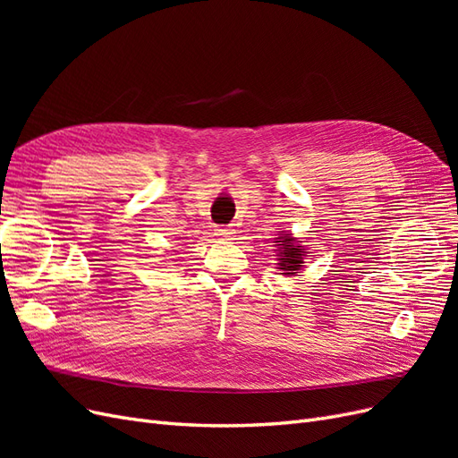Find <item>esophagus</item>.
<instances>
[{"label":"esophagus","instance_id":"1","mask_svg":"<svg viewBox=\"0 0 458 458\" xmlns=\"http://www.w3.org/2000/svg\"><path fill=\"white\" fill-rule=\"evenodd\" d=\"M233 233H234V229H231V227H219V229H216L217 237H224V239L233 237Z\"/></svg>","mask_w":458,"mask_h":458}]
</instances>
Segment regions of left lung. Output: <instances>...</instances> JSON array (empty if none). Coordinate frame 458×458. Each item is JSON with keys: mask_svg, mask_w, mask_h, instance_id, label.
Here are the masks:
<instances>
[{"mask_svg": "<svg viewBox=\"0 0 458 458\" xmlns=\"http://www.w3.org/2000/svg\"><path fill=\"white\" fill-rule=\"evenodd\" d=\"M276 242H281L279 244L281 246V250H279V254H281L279 266L281 267L279 269H283L284 275L298 273V269L301 267V263H303V256H306V250L296 244L300 241L293 239L290 234H284V237H281Z\"/></svg>", "mask_w": 458, "mask_h": 458, "instance_id": "8db88e82", "label": "left lung"}]
</instances>
